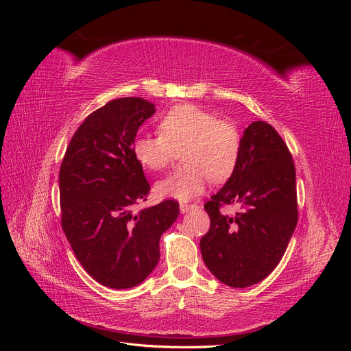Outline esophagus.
Listing matches in <instances>:
<instances>
[{"mask_svg":"<svg viewBox=\"0 0 351 351\" xmlns=\"http://www.w3.org/2000/svg\"><path fill=\"white\" fill-rule=\"evenodd\" d=\"M193 208H196L195 204H182V205H180V210H182L183 214H184V212H189L190 209H193Z\"/></svg>","mask_w":351,"mask_h":351,"instance_id":"34e87169","label":"esophagus"}]
</instances>
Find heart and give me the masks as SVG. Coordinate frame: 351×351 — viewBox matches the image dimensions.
<instances>
[{"instance_id": "obj_1", "label": "heart", "mask_w": 351, "mask_h": 351, "mask_svg": "<svg viewBox=\"0 0 351 351\" xmlns=\"http://www.w3.org/2000/svg\"><path fill=\"white\" fill-rule=\"evenodd\" d=\"M159 134L139 136L133 154L152 171L167 168L182 152L183 165L156 184L159 196L189 200L204 192L209 180L222 183L237 167L241 137L234 124L219 120L193 104H180L159 123Z\"/></svg>"}]
</instances>
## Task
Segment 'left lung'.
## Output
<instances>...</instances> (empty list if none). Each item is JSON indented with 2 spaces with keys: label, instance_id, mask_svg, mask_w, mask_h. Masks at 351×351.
<instances>
[{
  "label": "left lung",
  "instance_id": "left-lung-1",
  "mask_svg": "<svg viewBox=\"0 0 351 351\" xmlns=\"http://www.w3.org/2000/svg\"><path fill=\"white\" fill-rule=\"evenodd\" d=\"M224 204L242 210L224 216ZM204 208L210 227L200 239L202 258L221 282L244 289L277 268L299 210L293 156L271 124L253 121L244 130L234 173Z\"/></svg>",
  "mask_w": 351,
  "mask_h": 351
}]
</instances>
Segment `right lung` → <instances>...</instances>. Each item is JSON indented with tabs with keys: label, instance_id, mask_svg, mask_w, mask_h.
Instances as JSON below:
<instances>
[{
	"label": "right lung",
	"instance_id": "add662e5",
	"mask_svg": "<svg viewBox=\"0 0 351 351\" xmlns=\"http://www.w3.org/2000/svg\"><path fill=\"white\" fill-rule=\"evenodd\" d=\"M154 114L142 98L107 102L80 124L61 162L62 231L84 271L110 289L146 280L159 261V239L180 214L174 199L134 210L151 186L133 143Z\"/></svg>",
	"mask_w": 351,
	"mask_h": 351
}]
</instances>
